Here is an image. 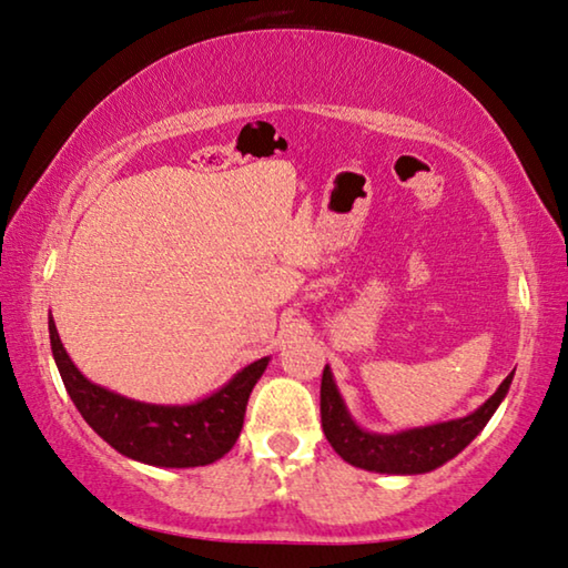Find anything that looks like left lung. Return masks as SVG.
<instances>
[{
	"mask_svg": "<svg viewBox=\"0 0 568 568\" xmlns=\"http://www.w3.org/2000/svg\"><path fill=\"white\" fill-rule=\"evenodd\" d=\"M516 372V369H514ZM514 372L498 385V389L483 403L476 413L458 420L435 423L425 427H410L399 433H369L355 423L349 415L345 399H342L337 383L329 365L322 372V389H320V410L322 427L327 440L342 460L349 466L372 470V473H389V476H417V473H430L440 468L443 463L455 458L473 438L486 427L494 417L498 405L508 395V387L514 383Z\"/></svg>",
	"mask_w": 568,
	"mask_h": 568,
	"instance_id": "left-lung-1",
	"label": "left lung"
}]
</instances>
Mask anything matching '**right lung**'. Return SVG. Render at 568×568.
Masks as SVG:
<instances>
[{
    "label": "right lung",
    "mask_w": 568,
    "mask_h": 568,
    "mask_svg": "<svg viewBox=\"0 0 568 568\" xmlns=\"http://www.w3.org/2000/svg\"><path fill=\"white\" fill-rule=\"evenodd\" d=\"M48 324L54 365L85 423L120 455L158 468L209 466L234 448L244 427L251 389L268 365V357L251 362L199 403H141L90 383L64 352L52 314Z\"/></svg>",
    "instance_id": "1"
}]
</instances>
